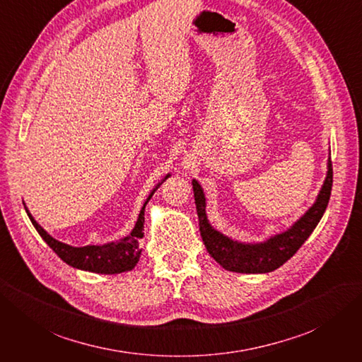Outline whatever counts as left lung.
<instances>
[{
	"label": "left lung",
	"instance_id": "1",
	"mask_svg": "<svg viewBox=\"0 0 362 362\" xmlns=\"http://www.w3.org/2000/svg\"><path fill=\"white\" fill-rule=\"evenodd\" d=\"M193 193L196 211L199 217V229L202 242L218 264L225 270L237 273H269L281 267L288 261L298 249L305 243V240L311 235L317 223L326 210L332 190V161L331 151L327 157V172L322 189L317 194L315 202L305 211L286 231L270 235L264 242H238V240L228 237L211 226L205 211V194L201 184L193 180Z\"/></svg>",
	"mask_w": 362,
	"mask_h": 362
}]
</instances>
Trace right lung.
<instances>
[{
  "label": "right lung",
  "instance_id": "add662e5",
  "mask_svg": "<svg viewBox=\"0 0 362 362\" xmlns=\"http://www.w3.org/2000/svg\"><path fill=\"white\" fill-rule=\"evenodd\" d=\"M170 177V173H168L154 189L151 190L149 196L146 198L144 206L139 213L137 222L127 237L119 238L116 242H110L105 245H87V246H71L63 242H59V240L49 235L45 229H43L36 221L35 217L31 216L28 211V208L25 206V211L30 217V221L33 226L36 228V231L39 235L45 240V243L56 252V254L69 264L71 267L80 269L84 272H92V273H101V275H117V273H124L129 272L136 267L139 262V258L141 255V249L139 247V240L144 238V223H145V206L152 198V194L156 193V190L160 187V185L166 181Z\"/></svg>",
  "mask_w": 362,
  "mask_h": 362
}]
</instances>
